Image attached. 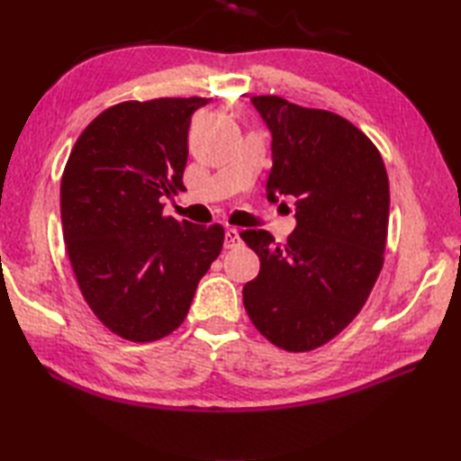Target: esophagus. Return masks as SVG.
I'll return each mask as SVG.
<instances>
[{
  "label": "esophagus",
  "mask_w": 461,
  "mask_h": 461,
  "mask_svg": "<svg viewBox=\"0 0 461 461\" xmlns=\"http://www.w3.org/2000/svg\"><path fill=\"white\" fill-rule=\"evenodd\" d=\"M223 246H225V249H233V248L241 246V236H240V231H238L236 228H228V230H225V241H223Z\"/></svg>",
  "instance_id": "1"
}]
</instances>
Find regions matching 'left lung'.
I'll use <instances>...</instances> for the list:
<instances>
[{"instance_id":"obj_1","label":"left lung","mask_w":461,"mask_h":461,"mask_svg":"<svg viewBox=\"0 0 461 461\" xmlns=\"http://www.w3.org/2000/svg\"><path fill=\"white\" fill-rule=\"evenodd\" d=\"M251 104L271 132L267 200L295 195L297 225L285 243L266 230L241 231L261 261L243 305L273 345L305 352L337 337L375 287L388 233V174L376 146L342 116L279 96H253Z\"/></svg>"}]
</instances>
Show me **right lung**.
I'll list each match as a JSON object with an SVG mask.
<instances>
[{"label": "right lung", "instance_id": "right-lung-1", "mask_svg": "<svg viewBox=\"0 0 461 461\" xmlns=\"http://www.w3.org/2000/svg\"><path fill=\"white\" fill-rule=\"evenodd\" d=\"M210 99L114 104L86 126L61 180L68 259L106 329L150 342L182 325L195 287L220 256L223 228L162 215L185 190L192 114Z\"/></svg>", "mask_w": 461, "mask_h": 461}]
</instances>
